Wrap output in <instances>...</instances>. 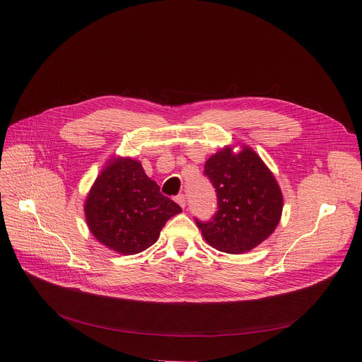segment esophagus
<instances>
[{
  "label": "esophagus",
  "instance_id": "obj_1",
  "mask_svg": "<svg viewBox=\"0 0 362 362\" xmlns=\"http://www.w3.org/2000/svg\"><path fill=\"white\" fill-rule=\"evenodd\" d=\"M176 202H177L182 208H185V206H186V198H185V195H183V194L177 195V197H176Z\"/></svg>",
  "mask_w": 362,
  "mask_h": 362
}]
</instances>
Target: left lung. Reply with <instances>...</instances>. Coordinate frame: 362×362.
I'll list each match as a JSON object with an SVG mask.
<instances>
[{
    "instance_id": "1",
    "label": "left lung",
    "mask_w": 362,
    "mask_h": 362,
    "mask_svg": "<svg viewBox=\"0 0 362 362\" xmlns=\"http://www.w3.org/2000/svg\"><path fill=\"white\" fill-rule=\"evenodd\" d=\"M226 145L205 161V176L216 187L218 211L211 221L197 220L205 242L227 254H245L267 239L281 218V189L257 152Z\"/></svg>"
}]
</instances>
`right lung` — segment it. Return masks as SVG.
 <instances>
[{
	"label": "right lung",
	"mask_w": 362,
	"mask_h": 362,
	"mask_svg": "<svg viewBox=\"0 0 362 362\" xmlns=\"http://www.w3.org/2000/svg\"><path fill=\"white\" fill-rule=\"evenodd\" d=\"M83 211L100 243L117 254L135 255L158 240L167 220L182 208L160 192L141 161L114 156L90 186Z\"/></svg>",
	"instance_id": "1"
}]
</instances>
